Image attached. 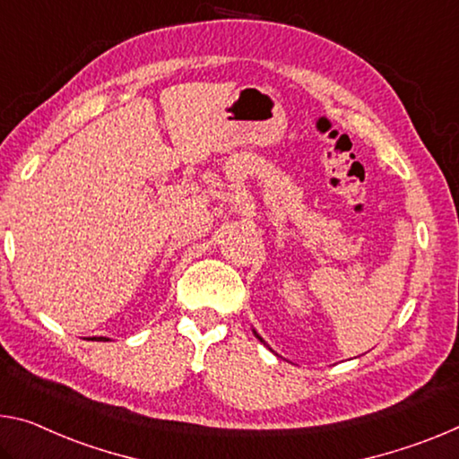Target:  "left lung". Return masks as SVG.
I'll return each instance as SVG.
<instances>
[{"instance_id":"8db88e82","label":"left lung","mask_w":459,"mask_h":459,"mask_svg":"<svg viewBox=\"0 0 459 459\" xmlns=\"http://www.w3.org/2000/svg\"><path fill=\"white\" fill-rule=\"evenodd\" d=\"M259 339H261V337H259ZM261 341H264V339H261Z\"/></svg>"}]
</instances>
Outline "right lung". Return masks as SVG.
<instances>
[{
  "label": "right lung",
  "instance_id": "right-lung-1",
  "mask_svg": "<svg viewBox=\"0 0 459 459\" xmlns=\"http://www.w3.org/2000/svg\"><path fill=\"white\" fill-rule=\"evenodd\" d=\"M100 341H108V339L106 337H100Z\"/></svg>",
  "mask_w": 459,
  "mask_h": 459
}]
</instances>
